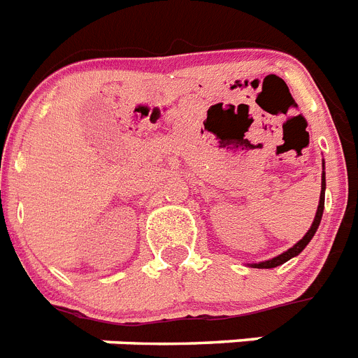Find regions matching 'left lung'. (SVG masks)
<instances>
[{
    "instance_id": "1",
    "label": "left lung",
    "mask_w": 358,
    "mask_h": 358,
    "mask_svg": "<svg viewBox=\"0 0 358 358\" xmlns=\"http://www.w3.org/2000/svg\"><path fill=\"white\" fill-rule=\"evenodd\" d=\"M324 165V164H322ZM324 191H326V173L322 171V191H320V200H318V207H317V215H315V220L313 224H311V227L308 229V233H306L304 236H302V240H299L293 248H289L286 251V253L278 255V257L271 258V260H266V262H258V264H253V267H258V269H271V267H276L280 266V264L287 262V260H291L293 257H296L299 253H302L304 251L306 245L309 244V240L313 238L315 233H317L318 225H320V220H322V213H324Z\"/></svg>"
}]
</instances>
